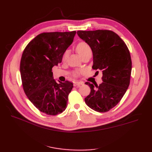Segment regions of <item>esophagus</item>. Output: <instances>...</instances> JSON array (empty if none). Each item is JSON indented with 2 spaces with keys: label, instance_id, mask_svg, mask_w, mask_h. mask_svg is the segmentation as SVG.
Here are the masks:
<instances>
[{
  "label": "esophagus",
  "instance_id": "esophagus-1",
  "mask_svg": "<svg viewBox=\"0 0 152 152\" xmlns=\"http://www.w3.org/2000/svg\"><path fill=\"white\" fill-rule=\"evenodd\" d=\"M83 84H84L83 82H74V84H73V86H79L80 85H83Z\"/></svg>",
  "mask_w": 152,
  "mask_h": 152
}]
</instances>
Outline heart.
Here are the masks:
<instances>
[{
	"label": "heart",
	"mask_w": 152,
	"mask_h": 152,
	"mask_svg": "<svg viewBox=\"0 0 152 152\" xmlns=\"http://www.w3.org/2000/svg\"><path fill=\"white\" fill-rule=\"evenodd\" d=\"M76 50L80 56H83V55L86 54L87 52L91 50L89 45L84 42H80L76 46ZM67 56H68V51H66L63 54V59H65Z\"/></svg>",
	"instance_id": "b5f03b06"
}]
</instances>
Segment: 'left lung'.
<instances>
[{
	"label": "left lung",
	"mask_w": 152,
	"mask_h": 152,
	"mask_svg": "<svg viewBox=\"0 0 152 152\" xmlns=\"http://www.w3.org/2000/svg\"><path fill=\"white\" fill-rule=\"evenodd\" d=\"M77 34L93 51L92 68L103 73V82L99 86L85 83L91 88L85 102L94 111L107 112L119 103L129 86L132 70L129 50L120 37L111 30H80Z\"/></svg>",
	"instance_id": "8db88e82"
}]
</instances>
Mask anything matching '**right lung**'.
Returning <instances> with one entry per match:
<instances>
[{
    "mask_svg": "<svg viewBox=\"0 0 152 152\" xmlns=\"http://www.w3.org/2000/svg\"><path fill=\"white\" fill-rule=\"evenodd\" d=\"M75 31L45 32L31 40L23 53L20 73L23 90L39 111L56 115L66 108L73 83H57L52 68L62 61L64 53L73 41Z\"/></svg>",
    "mask_w": 152,
    "mask_h": 152,
    "instance_id": "add662e5",
    "label": "right lung"
}]
</instances>
